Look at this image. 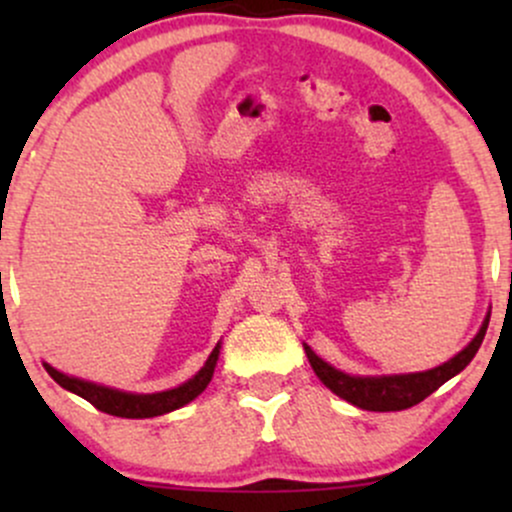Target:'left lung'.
I'll use <instances>...</instances> for the list:
<instances>
[{"mask_svg":"<svg viewBox=\"0 0 512 512\" xmlns=\"http://www.w3.org/2000/svg\"><path fill=\"white\" fill-rule=\"evenodd\" d=\"M491 310L486 313L484 322H481L479 332L474 339L457 351L450 361L440 363V366L431 370H421V373H399V375H351L344 370L334 368L332 363L322 361L320 356L303 344L305 356H308L310 366H313L317 378L330 387L337 397L346 399L358 409L368 411H402L414 407V404L424 402L428 395L438 390L440 385L448 383L457 373H462L469 366L474 356H477L481 342H484L486 327H489Z\"/></svg>","mask_w":512,"mask_h":512,"instance_id":"8db88e82","label":"left lung"}]
</instances>
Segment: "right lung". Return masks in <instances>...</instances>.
<instances>
[{
	"mask_svg": "<svg viewBox=\"0 0 512 512\" xmlns=\"http://www.w3.org/2000/svg\"><path fill=\"white\" fill-rule=\"evenodd\" d=\"M219 354H221V342L214 346V351L209 354L207 363H204V366L199 368L190 380H185V383L178 387H170V390L151 392V395L115 390V387L74 378V375H67L62 373V370L52 368L50 363H43V366L57 385H62L64 390L74 392V395L84 397L86 402H91L93 407L105 411V414L122 416V419H151V416H163L168 414V411L185 407V404H190L192 399L202 395V392L207 390V385L211 383V378H214V368H216V361H219Z\"/></svg>",
	"mask_w": 512,
	"mask_h": 512,
	"instance_id": "obj_1",
	"label": "right lung"
}]
</instances>
